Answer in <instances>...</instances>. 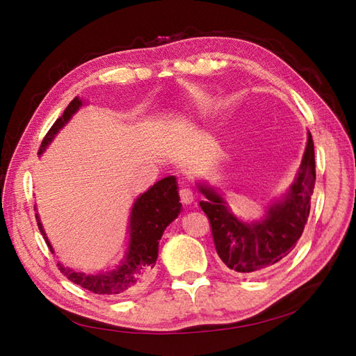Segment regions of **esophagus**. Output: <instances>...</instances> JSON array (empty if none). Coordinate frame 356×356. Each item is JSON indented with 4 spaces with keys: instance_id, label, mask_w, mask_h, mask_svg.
I'll return each mask as SVG.
<instances>
[{
    "instance_id": "esophagus-1",
    "label": "esophagus",
    "mask_w": 356,
    "mask_h": 356,
    "mask_svg": "<svg viewBox=\"0 0 356 356\" xmlns=\"http://www.w3.org/2000/svg\"><path fill=\"white\" fill-rule=\"evenodd\" d=\"M179 199L182 204H190L193 202V191L190 188H179Z\"/></svg>"
}]
</instances>
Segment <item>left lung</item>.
<instances>
[{
    "label": "left lung",
    "mask_w": 356,
    "mask_h": 356,
    "mask_svg": "<svg viewBox=\"0 0 356 356\" xmlns=\"http://www.w3.org/2000/svg\"><path fill=\"white\" fill-rule=\"evenodd\" d=\"M315 168L314 139L309 134L303 160L288 195L268 209L266 220L254 224L239 221L220 195L200 187L208 200H200L199 207L209 220L215 250L230 270L245 275L263 273L294 250L307 224L316 181Z\"/></svg>",
    "instance_id": "1"
}]
</instances>
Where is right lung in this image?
<instances>
[{
  "instance_id": "right-lung-1",
  "label": "right lung",
  "mask_w": 356,
  "mask_h": 356,
  "mask_svg": "<svg viewBox=\"0 0 356 356\" xmlns=\"http://www.w3.org/2000/svg\"><path fill=\"white\" fill-rule=\"evenodd\" d=\"M80 106L81 101L79 98H74L70 102L67 110L49 129V132L40 145L38 154L44 152L53 136L58 134L59 129L70 120ZM177 190V178L166 177L161 181H157L152 188L141 195V197L136 199L131 215V243H129V252L126 260L115 270L93 276L72 272L70 268L58 264L60 273L65 275L71 282L80 285L93 294L114 296L138 288L145 281L149 270L156 264L159 241L161 234H163L168 225L178 217L181 211ZM38 229L44 236L51 251V246L46 238L44 230L41 227V222H38Z\"/></svg>"
}]
</instances>
